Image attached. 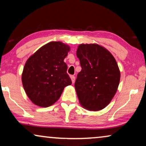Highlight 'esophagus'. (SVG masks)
I'll return each instance as SVG.
<instances>
[{
    "label": "esophagus",
    "instance_id": "1",
    "mask_svg": "<svg viewBox=\"0 0 146 146\" xmlns=\"http://www.w3.org/2000/svg\"><path fill=\"white\" fill-rule=\"evenodd\" d=\"M70 78H71L72 82L73 84L74 83V82H75V76H70Z\"/></svg>",
    "mask_w": 146,
    "mask_h": 146
}]
</instances>
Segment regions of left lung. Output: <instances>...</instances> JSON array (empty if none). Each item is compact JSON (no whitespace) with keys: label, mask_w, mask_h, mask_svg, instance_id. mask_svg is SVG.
<instances>
[{"label":"left lung","mask_w":146,"mask_h":146,"mask_svg":"<svg viewBox=\"0 0 146 146\" xmlns=\"http://www.w3.org/2000/svg\"><path fill=\"white\" fill-rule=\"evenodd\" d=\"M82 70L74 86L80 103L90 111L106 107L116 93L120 72L114 57L96 44L78 46L76 52Z\"/></svg>","instance_id":"1"}]
</instances>
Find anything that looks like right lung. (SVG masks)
<instances>
[{
	"label": "right lung",
	"mask_w": 146,
	"mask_h": 146,
	"mask_svg": "<svg viewBox=\"0 0 146 146\" xmlns=\"http://www.w3.org/2000/svg\"><path fill=\"white\" fill-rule=\"evenodd\" d=\"M70 47L61 42H50L31 56L26 62L22 82L28 97L40 107H48L72 84L64 60Z\"/></svg>",
	"instance_id": "add662e5"
}]
</instances>
